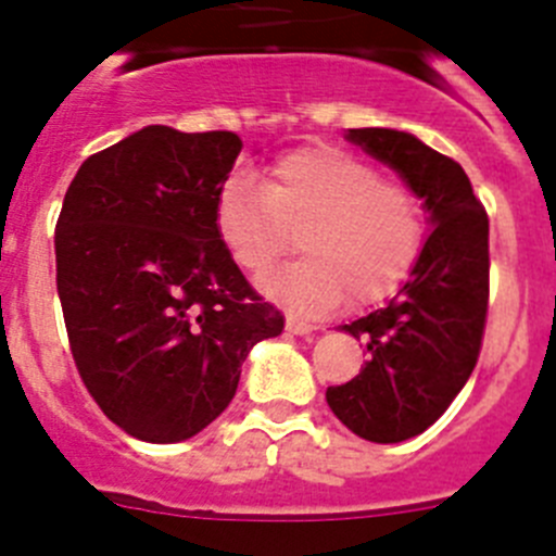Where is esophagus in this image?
I'll return each mask as SVG.
<instances>
[{"label":"esophagus","instance_id":"obj_1","mask_svg":"<svg viewBox=\"0 0 556 556\" xmlns=\"http://www.w3.org/2000/svg\"><path fill=\"white\" fill-rule=\"evenodd\" d=\"M287 331H292V333H301V337H308V333H314V331H317V328H314L312 323H303V320H298V317H287Z\"/></svg>","mask_w":556,"mask_h":556}]
</instances>
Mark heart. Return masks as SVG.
I'll list each match as a JSON object with an SVG mask.
<instances>
[{
	"mask_svg": "<svg viewBox=\"0 0 556 556\" xmlns=\"http://www.w3.org/2000/svg\"><path fill=\"white\" fill-rule=\"evenodd\" d=\"M217 236L233 264L258 275L294 248L303 258L264 275L273 301L303 314L390 298L415 267L426 236L420 194L378 175L356 152L303 147L269 166L267 184L233 178L214 208Z\"/></svg>",
	"mask_w": 556,
	"mask_h": 556,
	"instance_id": "heart-1",
	"label": "heart"
}]
</instances>
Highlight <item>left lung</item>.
Instances as JSON below:
<instances>
[{"mask_svg": "<svg viewBox=\"0 0 556 556\" xmlns=\"http://www.w3.org/2000/svg\"><path fill=\"white\" fill-rule=\"evenodd\" d=\"M353 144L401 172L429 211L412 278L348 333L370 353L348 384L328 387L333 415L362 440L401 443L451 406L479 362L490 301V219L454 159L387 127H353Z\"/></svg>", "mask_w": 556, "mask_h": 556, "instance_id": "1", "label": "left lung"}]
</instances>
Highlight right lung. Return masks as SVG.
<instances>
[{
    "label": "right lung",
    "mask_w": 556,
    "mask_h": 556,
    "mask_svg": "<svg viewBox=\"0 0 556 556\" xmlns=\"http://www.w3.org/2000/svg\"><path fill=\"white\" fill-rule=\"evenodd\" d=\"M242 139L150 125L83 161L55 225L58 294L108 420L180 443L233 401L250 348L283 331L223 248L217 198Z\"/></svg>",
    "instance_id": "1"
}]
</instances>
